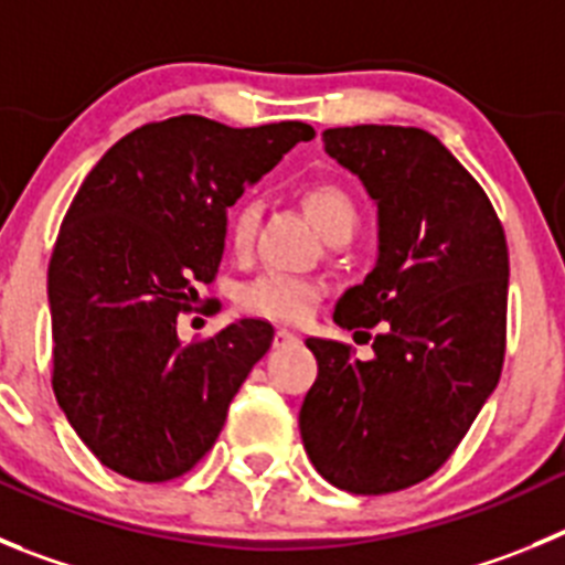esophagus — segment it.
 Returning <instances> with one entry per match:
<instances>
[{
	"mask_svg": "<svg viewBox=\"0 0 565 565\" xmlns=\"http://www.w3.org/2000/svg\"><path fill=\"white\" fill-rule=\"evenodd\" d=\"M291 342H297V333L288 331V328H277V333H274V348H286Z\"/></svg>",
	"mask_w": 565,
	"mask_h": 565,
	"instance_id": "1",
	"label": "esophagus"
}]
</instances>
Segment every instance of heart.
Instances as JSON below:
<instances>
[{
    "mask_svg": "<svg viewBox=\"0 0 565 565\" xmlns=\"http://www.w3.org/2000/svg\"><path fill=\"white\" fill-rule=\"evenodd\" d=\"M302 206L313 226L322 232V237L331 239L337 234H353L359 223L356 201L348 189L333 181L308 183L302 189ZM259 223V206L254 201H239L228 214V243L237 254L248 252L254 243V232ZM322 297V286L317 279L288 277V274H263L252 279L239 291V308L248 313L266 319H279V322H297L308 317L317 299Z\"/></svg>",
    "mask_w": 565,
    "mask_h": 565,
    "instance_id": "1",
    "label": "heart"
}]
</instances>
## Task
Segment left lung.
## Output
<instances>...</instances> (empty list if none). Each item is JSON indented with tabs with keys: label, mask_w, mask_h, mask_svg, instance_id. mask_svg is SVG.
<instances>
[{
	"label": "left lung",
	"mask_w": 565,
	"mask_h": 565,
	"mask_svg": "<svg viewBox=\"0 0 565 565\" xmlns=\"http://www.w3.org/2000/svg\"><path fill=\"white\" fill-rule=\"evenodd\" d=\"M326 152L379 209V259L339 297V328H376L373 356L306 339L319 373L299 411L317 472L353 495L430 478L492 396L507 351L509 252L487 192L436 135L337 127ZM371 339V337H367Z\"/></svg>",
	"instance_id": "obj_1"
}]
</instances>
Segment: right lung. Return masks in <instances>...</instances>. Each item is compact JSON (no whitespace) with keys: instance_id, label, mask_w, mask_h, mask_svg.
Returning a JSON list of instances; mask_svg holds the SVG:
<instances>
[{"instance_id":"1","label":"right lung","mask_w":565,"mask_h":565,"mask_svg":"<svg viewBox=\"0 0 565 565\" xmlns=\"http://www.w3.org/2000/svg\"><path fill=\"white\" fill-rule=\"evenodd\" d=\"M313 135L302 121L234 129L178 115L124 135L84 178L47 268L53 393L118 476L161 483L189 472L271 348L266 319L186 344L178 313L217 274L226 209Z\"/></svg>"}]
</instances>
